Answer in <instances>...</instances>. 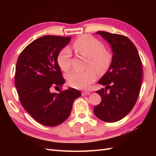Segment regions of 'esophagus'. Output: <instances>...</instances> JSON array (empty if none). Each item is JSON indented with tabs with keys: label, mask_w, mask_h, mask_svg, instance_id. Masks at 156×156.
Listing matches in <instances>:
<instances>
[{
	"label": "esophagus",
	"mask_w": 156,
	"mask_h": 156,
	"mask_svg": "<svg viewBox=\"0 0 156 156\" xmlns=\"http://www.w3.org/2000/svg\"><path fill=\"white\" fill-rule=\"evenodd\" d=\"M90 91H84L82 92V96H87V95H90Z\"/></svg>",
	"instance_id": "34e87169"
}]
</instances>
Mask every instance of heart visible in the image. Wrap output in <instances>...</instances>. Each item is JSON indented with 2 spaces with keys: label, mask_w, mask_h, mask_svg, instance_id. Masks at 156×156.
Wrapping results in <instances>:
<instances>
[{
  "label": "heart",
  "mask_w": 156,
  "mask_h": 156,
  "mask_svg": "<svg viewBox=\"0 0 156 156\" xmlns=\"http://www.w3.org/2000/svg\"><path fill=\"white\" fill-rule=\"evenodd\" d=\"M74 48L82 55L88 58L87 67L84 71L73 70L66 74L68 83L77 89H87L96 80V72L99 75L105 74L110 68L112 62V53L105 49L104 44L90 35L78 37L74 43ZM72 53L69 48H62L57 57V63L63 71L70 68Z\"/></svg>",
  "instance_id": "1"
}]
</instances>
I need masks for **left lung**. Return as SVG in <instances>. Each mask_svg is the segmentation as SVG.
I'll return each mask as SVG.
<instances>
[{
    "mask_svg": "<svg viewBox=\"0 0 156 156\" xmlns=\"http://www.w3.org/2000/svg\"><path fill=\"white\" fill-rule=\"evenodd\" d=\"M110 44L112 62L98 84L105 88L96 91L101 102L94 107L101 120L113 122L124 118L135 105L142 82V62L135 45L126 36L98 31Z\"/></svg>",
    "mask_w": 156,
    "mask_h": 156,
    "instance_id": "1",
    "label": "left lung"
}]
</instances>
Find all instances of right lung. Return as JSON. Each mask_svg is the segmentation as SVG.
<instances>
[{"mask_svg": "<svg viewBox=\"0 0 156 156\" xmlns=\"http://www.w3.org/2000/svg\"><path fill=\"white\" fill-rule=\"evenodd\" d=\"M70 39L55 35L39 37L23 49L16 64L15 82L20 102L36 121L48 127L64 122L74 100L81 96L72 88L51 92V87H62L65 82L57 57Z\"/></svg>", "mask_w": 156, "mask_h": 156, "instance_id": "obj_1", "label": "right lung"}]
</instances>
